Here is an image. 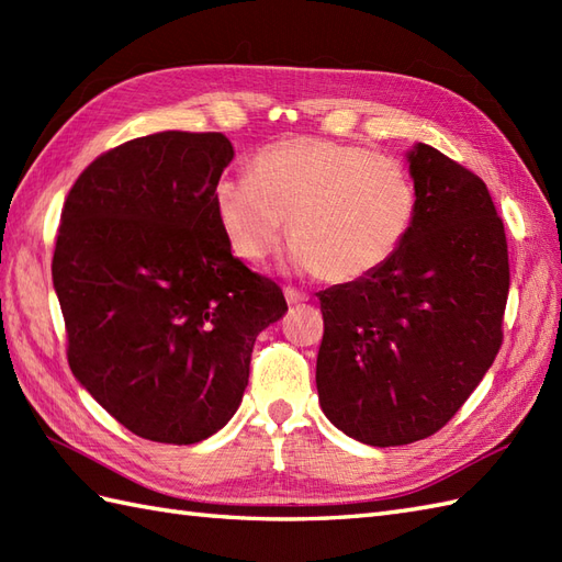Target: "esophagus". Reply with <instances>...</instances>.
I'll return each mask as SVG.
<instances>
[{
	"label": "esophagus",
	"instance_id": "1",
	"mask_svg": "<svg viewBox=\"0 0 562 562\" xmlns=\"http://www.w3.org/2000/svg\"><path fill=\"white\" fill-rule=\"evenodd\" d=\"M284 300H288V304L294 306V304H304L308 296L300 290H294V288H284Z\"/></svg>",
	"mask_w": 562,
	"mask_h": 562
}]
</instances>
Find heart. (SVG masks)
Masks as SVG:
<instances>
[{"label":"heart","mask_w":562,"mask_h":562,"mask_svg":"<svg viewBox=\"0 0 562 562\" xmlns=\"http://www.w3.org/2000/svg\"><path fill=\"white\" fill-rule=\"evenodd\" d=\"M212 207L238 258H268L290 220L294 270L357 282L398 254L413 229L417 195L398 159L302 135L262 147L250 176H222Z\"/></svg>","instance_id":"1"}]
</instances>
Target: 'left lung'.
Returning a JSON list of instances; mask_svg holds the SVG:
<instances>
[{
	"label": "left lung",
	"instance_id": "8db88e82",
	"mask_svg": "<svg viewBox=\"0 0 562 562\" xmlns=\"http://www.w3.org/2000/svg\"><path fill=\"white\" fill-rule=\"evenodd\" d=\"M405 159L417 210L398 254L364 280L318 292L321 411L369 447L435 435L503 345L509 262L491 193L423 142Z\"/></svg>",
	"mask_w": 562,
	"mask_h": 562
}]
</instances>
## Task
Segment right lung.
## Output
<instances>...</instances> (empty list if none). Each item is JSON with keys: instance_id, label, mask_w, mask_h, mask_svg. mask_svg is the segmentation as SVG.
Segmentation results:
<instances>
[{"instance_id": "obj_1", "label": "right lung", "mask_w": 562, "mask_h": 562, "mask_svg": "<svg viewBox=\"0 0 562 562\" xmlns=\"http://www.w3.org/2000/svg\"><path fill=\"white\" fill-rule=\"evenodd\" d=\"M234 147L222 133L130 139L65 200L53 284L71 374L137 437L195 445L232 420L282 290L232 256L212 190Z\"/></svg>"}]
</instances>
